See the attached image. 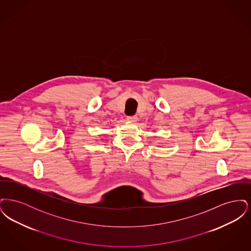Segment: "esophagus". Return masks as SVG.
<instances>
[{
	"instance_id": "obj_1",
	"label": "esophagus",
	"mask_w": 251,
	"mask_h": 251,
	"mask_svg": "<svg viewBox=\"0 0 251 251\" xmlns=\"http://www.w3.org/2000/svg\"><path fill=\"white\" fill-rule=\"evenodd\" d=\"M136 120H137V117H136V116H128V117H127V120L131 121V122H135Z\"/></svg>"
}]
</instances>
